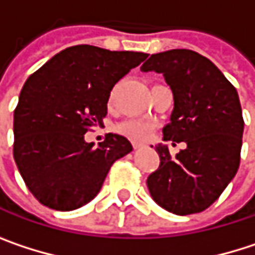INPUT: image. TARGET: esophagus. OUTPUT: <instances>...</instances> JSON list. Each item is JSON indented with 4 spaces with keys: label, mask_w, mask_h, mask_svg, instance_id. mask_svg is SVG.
<instances>
[{
    "label": "esophagus",
    "mask_w": 255,
    "mask_h": 255,
    "mask_svg": "<svg viewBox=\"0 0 255 255\" xmlns=\"http://www.w3.org/2000/svg\"><path fill=\"white\" fill-rule=\"evenodd\" d=\"M141 146H143L141 143H132V147H134V149H140Z\"/></svg>",
    "instance_id": "obj_1"
}]
</instances>
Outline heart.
<instances>
[{
  "label": "heart",
  "instance_id": "1",
  "mask_svg": "<svg viewBox=\"0 0 255 255\" xmlns=\"http://www.w3.org/2000/svg\"><path fill=\"white\" fill-rule=\"evenodd\" d=\"M155 124L150 121H143V120H128L121 123L117 131L123 135H126L128 138L134 140V141H143L146 140L150 132L153 131Z\"/></svg>",
  "mask_w": 255,
  "mask_h": 255
}]
</instances>
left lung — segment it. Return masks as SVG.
Instances as JSON below:
<instances>
[{
  "label": "left lung",
  "mask_w": 255,
  "mask_h": 255,
  "mask_svg": "<svg viewBox=\"0 0 255 255\" xmlns=\"http://www.w3.org/2000/svg\"><path fill=\"white\" fill-rule=\"evenodd\" d=\"M140 69L162 74L173 91L164 140L187 144L176 156L167 144L155 147L161 162L147 177L149 192L173 214L201 213L219 199L239 168L244 118L238 91L211 60L192 50L152 54Z\"/></svg>",
  "instance_id": "obj_1"
}]
</instances>
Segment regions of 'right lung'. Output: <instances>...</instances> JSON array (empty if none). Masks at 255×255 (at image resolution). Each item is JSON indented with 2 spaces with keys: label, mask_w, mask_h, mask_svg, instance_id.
<instances>
[{
  "label": "right lung",
  "mask_w": 255,
  "mask_h": 255,
  "mask_svg": "<svg viewBox=\"0 0 255 255\" xmlns=\"http://www.w3.org/2000/svg\"><path fill=\"white\" fill-rule=\"evenodd\" d=\"M146 57L74 45L26 79L14 109L13 156L42 205L57 211L85 205L100 192L112 164L132 150L124 135L109 132L94 147L84 134L103 124L114 85Z\"/></svg>",
  "instance_id": "add662e5"
}]
</instances>
